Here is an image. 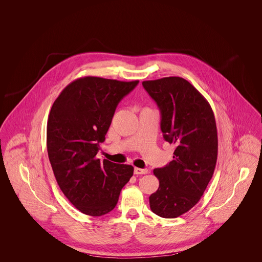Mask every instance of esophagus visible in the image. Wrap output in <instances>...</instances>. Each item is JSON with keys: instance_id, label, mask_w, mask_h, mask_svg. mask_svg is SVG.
Masks as SVG:
<instances>
[{"instance_id": "obj_1", "label": "esophagus", "mask_w": 262, "mask_h": 262, "mask_svg": "<svg viewBox=\"0 0 262 262\" xmlns=\"http://www.w3.org/2000/svg\"><path fill=\"white\" fill-rule=\"evenodd\" d=\"M148 173L147 169H140V168H135V174H145Z\"/></svg>"}]
</instances>
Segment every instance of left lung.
Here are the masks:
<instances>
[{
    "label": "left lung",
    "instance_id": "obj_1",
    "mask_svg": "<svg viewBox=\"0 0 262 262\" xmlns=\"http://www.w3.org/2000/svg\"><path fill=\"white\" fill-rule=\"evenodd\" d=\"M161 111V130L176 144L173 160L154 169L158 189L149 196L151 210L177 218L200 201L215 170L218 137L208 101L185 78L163 77L142 82Z\"/></svg>",
    "mask_w": 262,
    "mask_h": 262
}]
</instances>
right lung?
Listing matches in <instances>:
<instances>
[{
	"mask_svg": "<svg viewBox=\"0 0 262 262\" xmlns=\"http://www.w3.org/2000/svg\"><path fill=\"white\" fill-rule=\"evenodd\" d=\"M139 81L84 76L55 100L47 123V151L62 193L79 211L102 216L112 211L134 174L132 165L96 157L119 102Z\"/></svg>",
	"mask_w": 262,
	"mask_h": 262,
	"instance_id": "right-lung-1",
	"label": "right lung"
}]
</instances>
